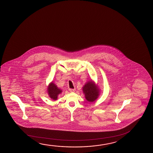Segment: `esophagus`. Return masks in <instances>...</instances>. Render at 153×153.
I'll list each match as a JSON object with an SVG mask.
<instances>
[{"label":"esophagus","mask_w":153,"mask_h":153,"mask_svg":"<svg viewBox=\"0 0 153 153\" xmlns=\"http://www.w3.org/2000/svg\"><path fill=\"white\" fill-rule=\"evenodd\" d=\"M69 91L71 92H74L75 91V89H71V88H69Z\"/></svg>","instance_id":"esophagus-1"}]
</instances>
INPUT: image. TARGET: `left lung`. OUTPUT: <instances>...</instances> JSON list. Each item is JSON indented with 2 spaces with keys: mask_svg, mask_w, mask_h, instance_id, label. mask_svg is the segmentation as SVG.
Listing matches in <instances>:
<instances>
[{
  "mask_svg": "<svg viewBox=\"0 0 153 153\" xmlns=\"http://www.w3.org/2000/svg\"><path fill=\"white\" fill-rule=\"evenodd\" d=\"M82 91L85 94V99L89 102L95 101L100 94L99 88L92 80L85 84L82 87Z\"/></svg>",
  "mask_w": 153,
  "mask_h": 153,
  "instance_id": "obj_1",
  "label": "left lung"
}]
</instances>
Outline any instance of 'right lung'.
Masks as SVG:
<instances>
[{
  "label": "right lung",
  "instance_id": "right-lung-1",
  "mask_svg": "<svg viewBox=\"0 0 153 153\" xmlns=\"http://www.w3.org/2000/svg\"><path fill=\"white\" fill-rule=\"evenodd\" d=\"M62 91L59 89L56 85L53 82L50 84L48 87V93L49 97L53 100H56L58 99V96L59 94L61 93Z\"/></svg>",
  "mask_w": 153,
  "mask_h": 153
}]
</instances>
